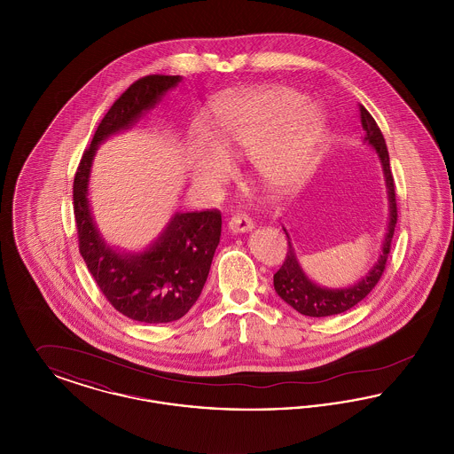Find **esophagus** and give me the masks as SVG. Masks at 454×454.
<instances>
[{"instance_id":"obj_1","label":"esophagus","mask_w":454,"mask_h":454,"mask_svg":"<svg viewBox=\"0 0 454 454\" xmlns=\"http://www.w3.org/2000/svg\"><path fill=\"white\" fill-rule=\"evenodd\" d=\"M254 226H255L254 221L247 216V215H243V213H238V215H235V216L228 221V228H230L233 233L250 231Z\"/></svg>"}]
</instances>
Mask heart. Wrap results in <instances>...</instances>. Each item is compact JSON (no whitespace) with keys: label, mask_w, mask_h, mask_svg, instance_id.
<instances>
[{"label":"heart","mask_w":454,"mask_h":454,"mask_svg":"<svg viewBox=\"0 0 454 454\" xmlns=\"http://www.w3.org/2000/svg\"><path fill=\"white\" fill-rule=\"evenodd\" d=\"M215 146L224 158L254 153V167L274 189L289 191L309 172L324 139L318 108L293 88L263 87L223 98L215 112ZM197 184L216 185L223 168L215 156L192 161Z\"/></svg>","instance_id":"b5f03b06"}]
</instances>
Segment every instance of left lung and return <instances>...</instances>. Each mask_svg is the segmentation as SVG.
<instances>
[{
	"label": "left lung",
	"instance_id": "left-lung-1",
	"mask_svg": "<svg viewBox=\"0 0 454 454\" xmlns=\"http://www.w3.org/2000/svg\"><path fill=\"white\" fill-rule=\"evenodd\" d=\"M359 114H361V126L364 129V141L369 143L378 153L381 165H383V172L387 176L389 223L388 233H387L385 243H383V254L380 255L378 263L371 269V272L363 281L346 287V289H325L306 278V274L302 272L298 259L294 255V248L291 247V241L287 239L286 260H284L281 269L274 274V289L284 301L287 302L289 306H293L298 313L306 315V317L322 318V317L340 315L347 309H350L352 306H356L357 302L363 301L372 291V287L381 279L385 267H387L389 250H391V239L395 235V226L398 221V207H396V194H395V180H393V173L389 168L388 148H387L381 129L378 128L376 121L372 119V115L367 112L364 106H359Z\"/></svg>",
	"mask_w": 454,
	"mask_h": 454
}]
</instances>
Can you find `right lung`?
<instances>
[{"label":"right lung","mask_w":454,"mask_h":454,"mask_svg":"<svg viewBox=\"0 0 454 454\" xmlns=\"http://www.w3.org/2000/svg\"><path fill=\"white\" fill-rule=\"evenodd\" d=\"M182 78L150 74L134 82L108 108L95 130L73 184V206L80 254L107 301L124 317L143 324L180 320L197 301L207 279L221 237V213L206 209L175 215L163 235L139 255H121L98 235L88 209V178L98 145L128 129Z\"/></svg>","instance_id":"right-lung-1"}]
</instances>
